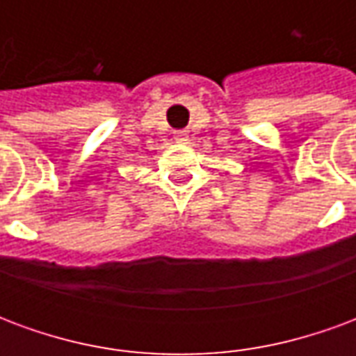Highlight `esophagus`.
Instances as JSON below:
<instances>
[{
  "mask_svg": "<svg viewBox=\"0 0 356 356\" xmlns=\"http://www.w3.org/2000/svg\"><path fill=\"white\" fill-rule=\"evenodd\" d=\"M175 139H177V143H185L186 133L185 131H177V133H175Z\"/></svg>",
  "mask_w": 356,
  "mask_h": 356,
  "instance_id": "34e87169",
  "label": "esophagus"
}]
</instances>
